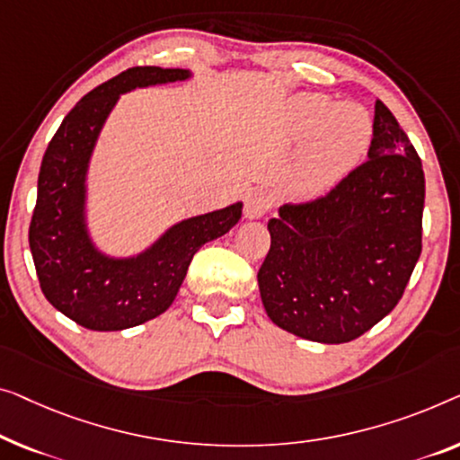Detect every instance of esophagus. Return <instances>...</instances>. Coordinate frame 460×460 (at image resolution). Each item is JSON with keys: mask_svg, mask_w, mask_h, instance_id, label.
<instances>
[{"mask_svg": "<svg viewBox=\"0 0 460 460\" xmlns=\"http://www.w3.org/2000/svg\"><path fill=\"white\" fill-rule=\"evenodd\" d=\"M272 207V196L264 190H253L245 200V218H260L264 217Z\"/></svg>", "mask_w": 460, "mask_h": 460, "instance_id": "34e87169", "label": "esophagus"}]
</instances>
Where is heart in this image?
<instances>
[{"label": "heart", "instance_id": "1", "mask_svg": "<svg viewBox=\"0 0 460 460\" xmlns=\"http://www.w3.org/2000/svg\"><path fill=\"white\" fill-rule=\"evenodd\" d=\"M285 132L304 142L289 186L297 196H318L339 183L366 153L374 119L358 102H334L326 94L301 93L287 105Z\"/></svg>", "mask_w": 460, "mask_h": 460}]
</instances>
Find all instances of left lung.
Masks as SVG:
<instances>
[{
  "instance_id": "left-lung-1",
  "label": "left lung",
  "mask_w": 460,
  "mask_h": 460,
  "mask_svg": "<svg viewBox=\"0 0 460 460\" xmlns=\"http://www.w3.org/2000/svg\"><path fill=\"white\" fill-rule=\"evenodd\" d=\"M426 177L399 121L376 101L367 161L326 196L283 204L258 270L269 318L299 339L339 345L388 316L421 253Z\"/></svg>"
}]
</instances>
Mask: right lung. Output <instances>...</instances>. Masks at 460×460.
Returning <instances> with one entry per match:
<instances>
[{
  "mask_svg": "<svg viewBox=\"0 0 460 460\" xmlns=\"http://www.w3.org/2000/svg\"><path fill=\"white\" fill-rule=\"evenodd\" d=\"M191 78L180 67H129L86 94L45 150L29 243L49 304L88 331H123L167 310L194 253L242 218V202L183 218L136 256L101 252L88 229V167L119 94Z\"/></svg>",
  "mask_w": 460,
  "mask_h": 460,
  "instance_id": "obj_1",
  "label": "right lung"
}]
</instances>
